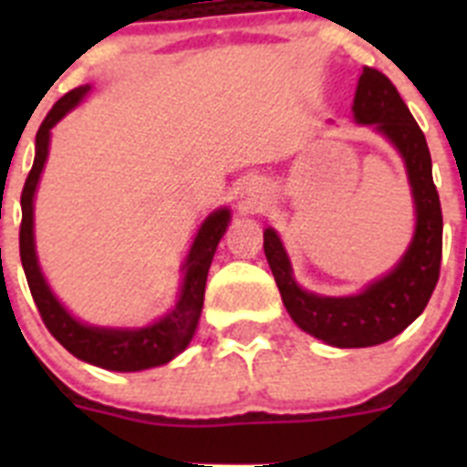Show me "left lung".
Returning a JSON list of instances; mask_svg holds the SVG:
<instances>
[{
    "mask_svg": "<svg viewBox=\"0 0 467 467\" xmlns=\"http://www.w3.org/2000/svg\"><path fill=\"white\" fill-rule=\"evenodd\" d=\"M353 114L360 123H374L395 144L407 163L416 203V234L402 262L386 278L356 296H317L304 292L292 278L290 259L274 229L264 231V253L274 271L283 304L304 332L329 346L365 348L398 337L431 301L442 264V208L432 182L428 142L410 107L386 74L362 67Z\"/></svg>",
    "mask_w": 467,
    "mask_h": 467,
    "instance_id": "obj_1",
    "label": "left lung"
}]
</instances>
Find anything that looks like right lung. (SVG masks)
<instances>
[{
    "mask_svg": "<svg viewBox=\"0 0 467 467\" xmlns=\"http://www.w3.org/2000/svg\"><path fill=\"white\" fill-rule=\"evenodd\" d=\"M88 93V86L65 93L60 100L53 105L47 119L41 121L36 130V154L32 171L25 180L23 193H20V208H23V220H20V262H23L25 278L30 285L32 299L36 304L41 320L48 332L56 337V341L65 346L74 358L90 362L102 369L111 372H140L171 362L177 353H182L196 332L198 317L203 311L205 280H208L210 262L214 257L217 243L224 236L226 224H229V210H217L203 222L198 231L196 241L192 245L187 264H184V283L182 295L177 306L161 317L159 323L142 329H100L81 325L74 320L60 301L51 295L47 280L41 275L39 264L35 254V236H32V198H35L36 182H39L41 168L48 156V138L51 128L72 109L77 102Z\"/></svg>",
    "mask_w": 467,
    "mask_h": 467,
    "instance_id": "obj_1",
    "label": "right lung"
}]
</instances>
